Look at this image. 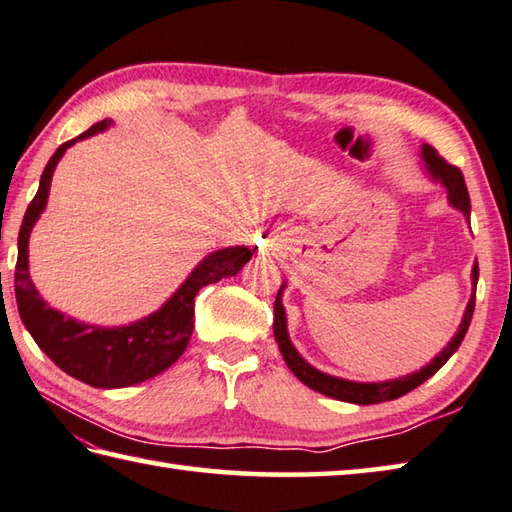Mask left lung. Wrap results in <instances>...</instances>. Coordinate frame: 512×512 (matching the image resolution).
I'll return each instance as SVG.
<instances>
[{"instance_id": "8db88e82", "label": "left lung", "mask_w": 512, "mask_h": 512, "mask_svg": "<svg viewBox=\"0 0 512 512\" xmlns=\"http://www.w3.org/2000/svg\"><path fill=\"white\" fill-rule=\"evenodd\" d=\"M422 153H424V159H426L430 173H433V175L439 179V182H442V184L448 188L450 204L462 210V213L468 217V215H470V197H468V188H466L462 170H459V168L453 166V164H448L446 159H444L442 155H439L433 146L424 144ZM477 279H479V266L475 264V268H473V284H475V286H477ZM279 297H282V290H279L277 299H275L273 333H275L279 350H282V355H284V359H286L288 368L293 370L299 382H304L308 388H313V390H317V393L328 395V397H333V399H342V402H350V404H379V402H390V399L402 397V395L410 393V390H413V388L422 386L428 377H433V375L437 373V370L448 362L450 355H453L455 350L459 348V344L464 342V337H466V333H468V326H470V319H473V313H475V293H473V297H470V302H468L466 313H464L462 326H459L457 335L453 337V342H450V344L442 350V353H439L426 368L419 370V373H413V375H408V377L393 379V382L359 384V382H346V379L330 377V375L322 373V370H317V368H313L310 364H306L304 359L297 355V350H295L293 344H290L288 333H286V315H284L282 299H279Z\"/></svg>"}]
</instances>
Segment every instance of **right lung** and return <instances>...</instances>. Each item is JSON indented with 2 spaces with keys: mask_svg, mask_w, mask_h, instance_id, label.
I'll return each instance as SVG.
<instances>
[{
  "mask_svg": "<svg viewBox=\"0 0 512 512\" xmlns=\"http://www.w3.org/2000/svg\"><path fill=\"white\" fill-rule=\"evenodd\" d=\"M110 122L102 119L90 126L86 133L68 139L55 150L39 179L37 195L28 204L22 228L17 239V266H15V297L19 317L37 346L68 373L95 388H124L155 377L173 366L188 346L193 335L195 297L199 288L215 284L224 277L237 275L242 266L253 257L255 250L246 246L224 248L208 255L190 275L184 286L168 302L142 322L122 328H99L75 322L57 310L48 308L37 288L28 277V235L37 222L48 199L53 170L64 155V150L77 139L104 130Z\"/></svg>",
  "mask_w": 512,
  "mask_h": 512,
  "instance_id": "obj_1",
  "label": "right lung"
}]
</instances>
